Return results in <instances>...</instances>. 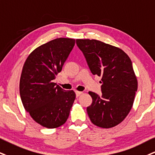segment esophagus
<instances>
[{"mask_svg":"<svg viewBox=\"0 0 155 155\" xmlns=\"http://www.w3.org/2000/svg\"><path fill=\"white\" fill-rule=\"evenodd\" d=\"M75 94H76V97H79L80 95L83 94V92H81V91H75Z\"/></svg>","mask_w":155,"mask_h":155,"instance_id":"34e87169","label":"esophagus"}]
</instances>
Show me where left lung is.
Here are the masks:
<instances>
[{"instance_id": "obj_1", "label": "left lung", "mask_w": 155, "mask_h": 155, "mask_svg": "<svg viewBox=\"0 0 155 155\" xmlns=\"http://www.w3.org/2000/svg\"><path fill=\"white\" fill-rule=\"evenodd\" d=\"M93 74L101 77V95L90 91L93 102L87 107L91 121L109 129L130 112L137 91V79L129 57L118 47L95 39H76Z\"/></svg>"}]
</instances>
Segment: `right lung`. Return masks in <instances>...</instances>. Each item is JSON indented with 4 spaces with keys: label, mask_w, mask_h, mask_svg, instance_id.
Instances as JSON below:
<instances>
[{
    "label": "right lung",
    "mask_w": 155,
    "mask_h": 155,
    "mask_svg": "<svg viewBox=\"0 0 155 155\" xmlns=\"http://www.w3.org/2000/svg\"><path fill=\"white\" fill-rule=\"evenodd\" d=\"M75 40L57 38L35 49L25 61L19 91L25 110L37 123L54 129L65 123L75 99L53 82L62 70Z\"/></svg>",
    "instance_id": "obj_1"
}]
</instances>
